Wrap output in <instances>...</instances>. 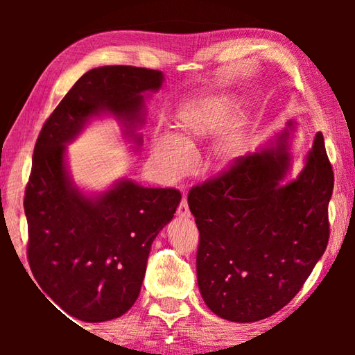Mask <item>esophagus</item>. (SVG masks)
Segmentation results:
<instances>
[{"label": "esophagus", "mask_w": 355, "mask_h": 355, "mask_svg": "<svg viewBox=\"0 0 355 355\" xmlns=\"http://www.w3.org/2000/svg\"><path fill=\"white\" fill-rule=\"evenodd\" d=\"M177 214H178V218H182V219H188V218H191V211H189V207H188V200L184 199H182V202H180V207H178V209H177Z\"/></svg>", "instance_id": "obj_1"}]
</instances>
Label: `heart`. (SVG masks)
Listing matches in <instances>:
<instances>
[{
	"label": "heart",
	"mask_w": 355,
	"mask_h": 355,
	"mask_svg": "<svg viewBox=\"0 0 355 355\" xmlns=\"http://www.w3.org/2000/svg\"><path fill=\"white\" fill-rule=\"evenodd\" d=\"M233 107L235 95L218 89L199 91L180 101L172 112L173 133L164 131L152 136L153 158L164 175H182L188 169L189 150L224 123L213 142L211 161L219 169L235 166L249 147L250 125L244 111H235L229 119Z\"/></svg>",
	"instance_id": "1"
}]
</instances>
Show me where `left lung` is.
Returning a JSON list of instances; mask_svg holds the SVG:
<instances>
[{
  "mask_svg": "<svg viewBox=\"0 0 355 355\" xmlns=\"http://www.w3.org/2000/svg\"><path fill=\"white\" fill-rule=\"evenodd\" d=\"M294 131L288 122L257 152L189 191L200 233L197 284L222 320L255 322L284 309L327 248L332 166L316 133L302 171L288 178Z\"/></svg>",
  "mask_w": 355,
  "mask_h": 355,
  "instance_id": "1",
  "label": "left lung"
}]
</instances>
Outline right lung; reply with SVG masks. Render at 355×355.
<instances>
[{"label": "right lung", "instance_id": "add662e5", "mask_svg": "<svg viewBox=\"0 0 355 355\" xmlns=\"http://www.w3.org/2000/svg\"><path fill=\"white\" fill-rule=\"evenodd\" d=\"M164 75L130 65L92 69L78 80L37 137L25 194L28 260L48 297L86 322L122 316L136 302L155 238L182 200L177 189L116 180L86 192L71 178L67 146L95 119H116L139 152L146 98Z\"/></svg>", "mask_w": 355, "mask_h": 355}]
</instances>
